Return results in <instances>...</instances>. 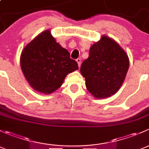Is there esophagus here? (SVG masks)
<instances>
[{
  "mask_svg": "<svg viewBox=\"0 0 149 149\" xmlns=\"http://www.w3.org/2000/svg\"><path fill=\"white\" fill-rule=\"evenodd\" d=\"M76 62H77L78 65L80 67V66H81V59H80V58H77V59H76Z\"/></svg>",
  "mask_w": 149,
  "mask_h": 149,
  "instance_id": "esophagus-1",
  "label": "esophagus"
}]
</instances>
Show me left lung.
I'll use <instances>...</instances> for the list:
<instances>
[{"label":"left lung","mask_w":149,"mask_h":149,"mask_svg":"<svg viewBox=\"0 0 149 149\" xmlns=\"http://www.w3.org/2000/svg\"><path fill=\"white\" fill-rule=\"evenodd\" d=\"M129 68V59L115 41L102 36L89 49L80 71L86 86L96 98H106L120 88Z\"/></svg>","instance_id":"1"}]
</instances>
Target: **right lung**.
Here are the masks:
<instances>
[{
    "label": "right lung",
    "instance_id": "right-lung-1",
    "mask_svg": "<svg viewBox=\"0 0 149 149\" xmlns=\"http://www.w3.org/2000/svg\"><path fill=\"white\" fill-rule=\"evenodd\" d=\"M20 62L29 84L44 94H51L60 88L68 73L79 68L68 51L56 42L49 30L25 47Z\"/></svg>",
    "mask_w": 149,
    "mask_h": 149
}]
</instances>
